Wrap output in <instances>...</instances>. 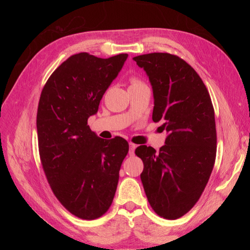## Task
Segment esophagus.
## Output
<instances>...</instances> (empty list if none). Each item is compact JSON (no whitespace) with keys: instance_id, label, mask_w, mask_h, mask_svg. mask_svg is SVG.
Returning <instances> with one entry per match:
<instances>
[{"instance_id":"1","label":"esophagus","mask_w":250,"mask_h":250,"mask_svg":"<svg viewBox=\"0 0 250 250\" xmlns=\"http://www.w3.org/2000/svg\"><path fill=\"white\" fill-rule=\"evenodd\" d=\"M135 148H136V145H135V144H133V143H130V150H129L130 156H133V155H134V150H135Z\"/></svg>"}]
</instances>
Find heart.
Instances as JSON below:
<instances>
[{"mask_svg": "<svg viewBox=\"0 0 250 250\" xmlns=\"http://www.w3.org/2000/svg\"><path fill=\"white\" fill-rule=\"evenodd\" d=\"M139 83H142V82L140 81L139 78H137V77H132L131 78V86H133V84H139Z\"/></svg>", "mask_w": 250, "mask_h": 250, "instance_id": "obj_1", "label": "heart"}]
</instances>
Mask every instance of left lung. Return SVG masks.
<instances>
[{
	"label": "left lung",
	"instance_id": "8db88e82",
	"mask_svg": "<svg viewBox=\"0 0 250 250\" xmlns=\"http://www.w3.org/2000/svg\"><path fill=\"white\" fill-rule=\"evenodd\" d=\"M152 86L153 122L168 134L159 152L141 145L135 155L141 179L155 213L166 219L187 214L199 201L213 171L217 133L210 95L199 74L178 56L167 52L134 57Z\"/></svg>",
	"mask_w": 250,
	"mask_h": 250
}]
</instances>
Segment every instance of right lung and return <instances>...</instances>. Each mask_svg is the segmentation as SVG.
Here are the masks:
<instances>
[{
    "instance_id": "obj_1",
    "label": "right lung",
    "mask_w": 250,
    "mask_h": 250,
    "mask_svg": "<svg viewBox=\"0 0 250 250\" xmlns=\"http://www.w3.org/2000/svg\"><path fill=\"white\" fill-rule=\"evenodd\" d=\"M126 58L73 55L41 93L36 128L42 167L56 198L81 219H97L108 210L129 151L125 139L103 140L88 125Z\"/></svg>"
}]
</instances>
